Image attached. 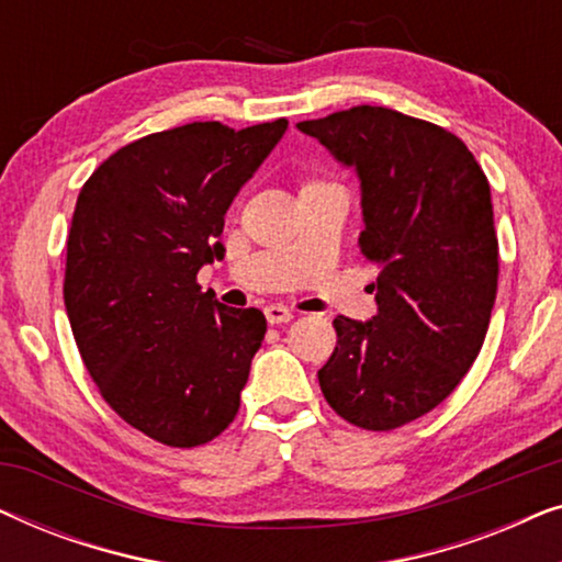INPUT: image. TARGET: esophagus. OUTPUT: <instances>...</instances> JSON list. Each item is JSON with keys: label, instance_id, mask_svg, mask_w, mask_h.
I'll return each mask as SVG.
<instances>
[{"label": "esophagus", "instance_id": "1", "mask_svg": "<svg viewBox=\"0 0 562 562\" xmlns=\"http://www.w3.org/2000/svg\"><path fill=\"white\" fill-rule=\"evenodd\" d=\"M266 319L271 322V325H283V322H291L296 317L294 312L289 310V306H281V304H271V306H266Z\"/></svg>", "mask_w": 562, "mask_h": 562}]
</instances>
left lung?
<instances>
[{"instance_id": "left-lung-1", "label": "left lung", "mask_w": 562, "mask_h": 562, "mask_svg": "<svg viewBox=\"0 0 562 562\" xmlns=\"http://www.w3.org/2000/svg\"><path fill=\"white\" fill-rule=\"evenodd\" d=\"M363 189L360 250L381 266L371 322L337 314L317 379L345 422L389 432L448 398L486 340L498 240L486 173L440 125L358 104L296 125Z\"/></svg>"}]
</instances>
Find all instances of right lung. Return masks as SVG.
Listing matches in <instances>:
<instances>
[{"label":"right lung","mask_w":562,"mask_h":562,"mask_svg":"<svg viewBox=\"0 0 562 562\" xmlns=\"http://www.w3.org/2000/svg\"><path fill=\"white\" fill-rule=\"evenodd\" d=\"M289 120L145 135L112 153L76 199L64 302L99 394L130 427L196 448L240 409L266 335L258 310H229L196 273L222 258L225 212Z\"/></svg>","instance_id":"add662e5"}]
</instances>
